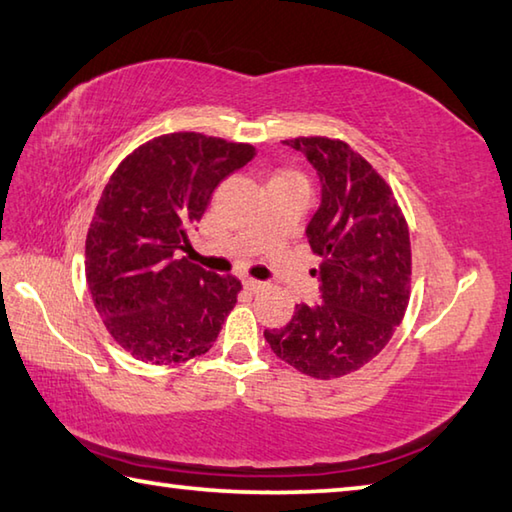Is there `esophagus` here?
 <instances>
[{"label": "esophagus", "instance_id": "1", "mask_svg": "<svg viewBox=\"0 0 512 512\" xmlns=\"http://www.w3.org/2000/svg\"><path fill=\"white\" fill-rule=\"evenodd\" d=\"M244 288L246 290H250V292H253V295H255V292H259V290H264L266 288V284H264V281H257V279H244Z\"/></svg>", "mask_w": 512, "mask_h": 512}]
</instances>
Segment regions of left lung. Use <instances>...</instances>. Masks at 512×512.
<instances>
[{
    "mask_svg": "<svg viewBox=\"0 0 512 512\" xmlns=\"http://www.w3.org/2000/svg\"><path fill=\"white\" fill-rule=\"evenodd\" d=\"M317 169L321 204L306 228L321 303H299L286 328L266 330L273 352L301 374L330 380L361 369L405 317L409 228L389 184L356 151L325 136L284 140Z\"/></svg>",
    "mask_w": 512,
    "mask_h": 512,
    "instance_id": "1",
    "label": "left lung"
}]
</instances>
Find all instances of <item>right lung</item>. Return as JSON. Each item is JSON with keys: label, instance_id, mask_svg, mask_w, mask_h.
I'll return each instance as SVG.
<instances>
[{"label": "right lung", "instance_id": "right-lung-1", "mask_svg": "<svg viewBox=\"0 0 512 512\" xmlns=\"http://www.w3.org/2000/svg\"><path fill=\"white\" fill-rule=\"evenodd\" d=\"M253 156V145L178 132L112 173L85 239V279L107 332L138 361L184 363L220 334L242 284L176 255L217 184Z\"/></svg>", "mask_w": 512, "mask_h": 512}]
</instances>
